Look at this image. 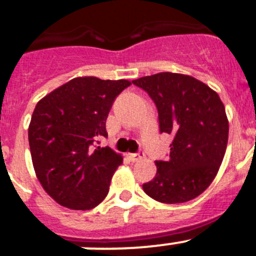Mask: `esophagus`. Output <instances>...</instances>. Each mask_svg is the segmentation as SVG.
I'll use <instances>...</instances> for the list:
<instances>
[{"label": "esophagus", "mask_w": 256, "mask_h": 256, "mask_svg": "<svg viewBox=\"0 0 256 256\" xmlns=\"http://www.w3.org/2000/svg\"><path fill=\"white\" fill-rule=\"evenodd\" d=\"M128 158H130L132 162H137V161L142 160V157H144V152H140V154H128Z\"/></svg>", "instance_id": "34e87169"}]
</instances>
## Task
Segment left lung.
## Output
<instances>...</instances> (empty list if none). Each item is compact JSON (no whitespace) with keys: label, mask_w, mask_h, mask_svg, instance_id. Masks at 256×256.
Listing matches in <instances>:
<instances>
[{"label":"left lung","mask_w":256,"mask_h":256,"mask_svg":"<svg viewBox=\"0 0 256 256\" xmlns=\"http://www.w3.org/2000/svg\"><path fill=\"white\" fill-rule=\"evenodd\" d=\"M154 100L161 133L174 137L168 161H154L157 172L144 193L175 204L200 196L214 180L228 140V119L218 94L189 74L160 72L133 80Z\"/></svg>","instance_id":"8db88e82"}]
</instances>
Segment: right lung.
<instances>
[{"label":"right lung","instance_id":"right-lung-1","mask_svg":"<svg viewBox=\"0 0 256 256\" xmlns=\"http://www.w3.org/2000/svg\"><path fill=\"white\" fill-rule=\"evenodd\" d=\"M130 85L128 80L76 77L38 102L29 124L30 154L38 180L58 204L92 210L109 193L123 157L94 144L108 137V114Z\"/></svg>","mask_w":256,"mask_h":256}]
</instances>
